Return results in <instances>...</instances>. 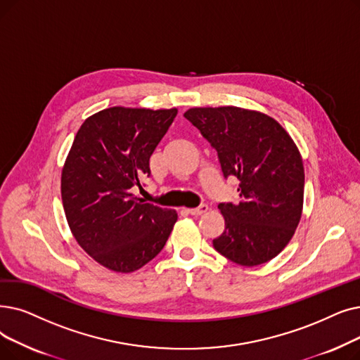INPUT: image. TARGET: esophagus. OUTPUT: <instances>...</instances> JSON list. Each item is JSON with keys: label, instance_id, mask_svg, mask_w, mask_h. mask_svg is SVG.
I'll return each instance as SVG.
<instances>
[{"label": "esophagus", "instance_id": "1", "mask_svg": "<svg viewBox=\"0 0 360 360\" xmlns=\"http://www.w3.org/2000/svg\"><path fill=\"white\" fill-rule=\"evenodd\" d=\"M207 206L206 205H200L198 207H195V209H188L186 212H188L190 214H193V216H200V214H202V213H206L207 212Z\"/></svg>", "mask_w": 360, "mask_h": 360}]
</instances>
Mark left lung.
I'll use <instances>...</instances> for the list:
<instances>
[{"label":"left lung","mask_w":360,"mask_h":360,"mask_svg":"<svg viewBox=\"0 0 360 360\" xmlns=\"http://www.w3.org/2000/svg\"><path fill=\"white\" fill-rule=\"evenodd\" d=\"M217 151L224 176L240 181V200L221 202L225 231L216 252L241 266L278 256L300 222L304 167L299 148L281 124L241 107H194L184 113Z\"/></svg>","instance_id":"8db88e82"}]
</instances>
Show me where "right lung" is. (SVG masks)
Instances as JSON below:
<instances>
[{
    "mask_svg": "<svg viewBox=\"0 0 360 360\" xmlns=\"http://www.w3.org/2000/svg\"><path fill=\"white\" fill-rule=\"evenodd\" d=\"M176 108L110 107L77 131L63 172L68 224L85 252L104 268L129 274L158 256L178 219L175 210L132 194L150 176V158Z\"/></svg>",
    "mask_w": 360,
    "mask_h": 360,
    "instance_id": "obj_1",
    "label": "right lung"
}]
</instances>
